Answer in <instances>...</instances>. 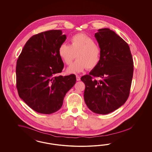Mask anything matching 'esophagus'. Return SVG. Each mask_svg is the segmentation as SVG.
Returning a JSON list of instances; mask_svg holds the SVG:
<instances>
[{"label":"esophagus","mask_w":152,"mask_h":152,"mask_svg":"<svg viewBox=\"0 0 152 152\" xmlns=\"http://www.w3.org/2000/svg\"><path fill=\"white\" fill-rule=\"evenodd\" d=\"M76 80L78 81H80V77L78 76V75H76Z\"/></svg>","instance_id":"esophagus-1"}]
</instances>
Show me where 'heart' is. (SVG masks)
Listing matches in <instances>:
<instances>
[{
    "label": "heart",
    "mask_w": 152,
    "mask_h": 152,
    "mask_svg": "<svg viewBox=\"0 0 152 152\" xmlns=\"http://www.w3.org/2000/svg\"><path fill=\"white\" fill-rule=\"evenodd\" d=\"M58 55L64 64L69 65L76 57L74 63L67 69L69 74H78L86 68L91 69L99 64L101 48L94 39L83 33L75 34L70 38V45L62 43L58 47Z\"/></svg>",
    "instance_id": "heart-1"
}]
</instances>
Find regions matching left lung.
<instances>
[{"label": "left lung", "mask_w": 152, "mask_h": 152, "mask_svg": "<svg viewBox=\"0 0 152 152\" xmlns=\"http://www.w3.org/2000/svg\"><path fill=\"white\" fill-rule=\"evenodd\" d=\"M95 37L101 57L96 67L81 78L85 85L84 100L92 112L107 114L122 106L129 97L133 60L128 43L110 29H99Z\"/></svg>", "instance_id": "obj_1"}]
</instances>
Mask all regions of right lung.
<instances>
[{"mask_svg":"<svg viewBox=\"0 0 152 152\" xmlns=\"http://www.w3.org/2000/svg\"><path fill=\"white\" fill-rule=\"evenodd\" d=\"M66 39L61 30L38 33L28 39L19 56L16 65L19 96L37 113L50 114L58 110L76 81L74 74L57 75L64 66L58 50Z\"/></svg>","mask_w":152,"mask_h":152,"instance_id":"1","label":"right lung"}]
</instances>
